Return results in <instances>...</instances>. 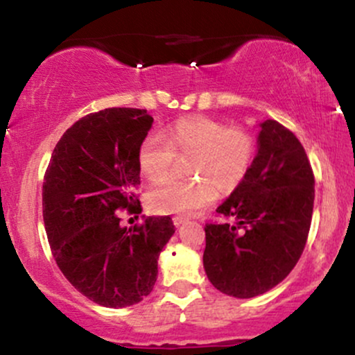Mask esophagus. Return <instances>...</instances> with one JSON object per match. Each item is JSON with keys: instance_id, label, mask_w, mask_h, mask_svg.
I'll return each mask as SVG.
<instances>
[{"instance_id": "obj_1", "label": "esophagus", "mask_w": 355, "mask_h": 355, "mask_svg": "<svg viewBox=\"0 0 355 355\" xmlns=\"http://www.w3.org/2000/svg\"><path fill=\"white\" fill-rule=\"evenodd\" d=\"M185 222V217H182V215H177V217H173V223L175 225H180V223Z\"/></svg>"}]
</instances>
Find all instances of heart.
<instances>
[{"instance_id":"b5f03b06","label":"heart","mask_w":355,"mask_h":355,"mask_svg":"<svg viewBox=\"0 0 355 355\" xmlns=\"http://www.w3.org/2000/svg\"><path fill=\"white\" fill-rule=\"evenodd\" d=\"M257 140L243 126L203 115L183 116L148 135L138 145L137 164L148 182H164L172 173L175 158L189 157L193 180H170L146 195V205L158 215H190L235 190L250 173Z\"/></svg>"}]
</instances>
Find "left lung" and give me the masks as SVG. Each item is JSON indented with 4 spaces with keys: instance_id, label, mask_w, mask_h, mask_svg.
<instances>
[{
    "instance_id": "8db88e82",
    "label": "left lung",
    "mask_w": 355,
    "mask_h": 355,
    "mask_svg": "<svg viewBox=\"0 0 355 355\" xmlns=\"http://www.w3.org/2000/svg\"><path fill=\"white\" fill-rule=\"evenodd\" d=\"M250 173L205 225L203 267L223 294H266L302 255L313 210V172L302 144L275 120L260 125Z\"/></svg>"
}]
</instances>
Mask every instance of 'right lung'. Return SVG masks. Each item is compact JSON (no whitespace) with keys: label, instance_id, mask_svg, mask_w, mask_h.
<instances>
[{"label":"right lung","instance_id":"right-lung-1","mask_svg":"<svg viewBox=\"0 0 355 355\" xmlns=\"http://www.w3.org/2000/svg\"><path fill=\"white\" fill-rule=\"evenodd\" d=\"M152 123L146 110L89 113L63 133L44 172L43 220L56 266L105 307L133 305L153 291L157 259L175 232L168 215L128 230L116 215L141 211L137 152Z\"/></svg>","mask_w":355,"mask_h":355}]
</instances>
